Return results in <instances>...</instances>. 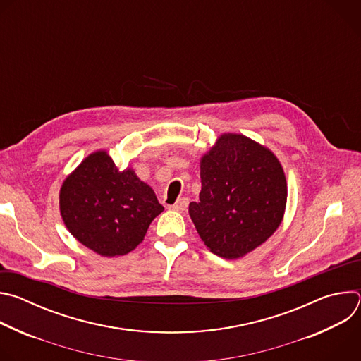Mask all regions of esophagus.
Segmentation results:
<instances>
[{
    "label": "esophagus",
    "instance_id": "1",
    "mask_svg": "<svg viewBox=\"0 0 361 361\" xmlns=\"http://www.w3.org/2000/svg\"><path fill=\"white\" fill-rule=\"evenodd\" d=\"M187 205H188V198L181 197L177 200V202L174 205H171V209L176 212H184L187 209Z\"/></svg>",
    "mask_w": 361,
    "mask_h": 361
}]
</instances>
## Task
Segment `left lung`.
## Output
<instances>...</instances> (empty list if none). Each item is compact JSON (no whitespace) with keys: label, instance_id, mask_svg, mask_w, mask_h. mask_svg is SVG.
<instances>
[{"label":"left lung","instance_id":"obj_1","mask_svg":"<svg viewBox=\"0 0 361 361\" xmlns=\"http://www.w3.org/2000/svg\"><path fill=\"white\" fill-rule=\"evenodd\" d=\"M200 201L188 213L209 250L238 259L279 228L286 202L283 167L264 145L241 134H223L200 161Z\"/></svg>","mask_w":361,"mask_h":361}]
</instances>
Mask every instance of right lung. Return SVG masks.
I'll use <instances>...</instances> for the list:
<instances>
[{
	"mask_svg": "<svg viewBox=\"0 0 361 361\" xmlns=\"http://www.w3.org/2000/svg\"><path fill=\"white\" fill-rule=\"evenodd\" d=\"M163 210L152 188L133 169L120 171L104 149L85 157L60 190L66 227L102 257L133 251Z\"/></svg>",
	"mask_w": 361,
	"mask_h": 361,
	"instance_id": "obj_1",
	"label": "right lung"
}]
</instances>
